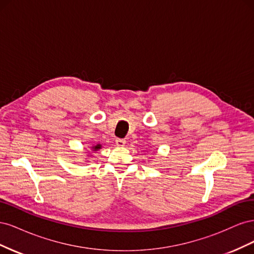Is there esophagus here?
Returning <instances> with one entry per match:
<instances>
[{"label": "esophagus", "mask_w": 254, "mask_h": 254, "mask_svg": "<svg viewBox=\"0 0 254 254\" xmlns=\"http://www.w3.org/2000/svg\"><path fill=\"white\" fill-rule=\"evenodd\" d=\"M115 143H117L118 147H124L125 144H126V141L123 140V139H117V141H115Z\"/></svg>", "instance_id": "1"}]
</instances>
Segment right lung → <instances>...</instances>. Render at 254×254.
Listing matches in <instances>:
<instances>
[{
	"mask_svg": "<svg viewBox=\"0 0 254 254\" xmlns=\"http://www.w3.org/2000/svg\"><path fill=\"white\" fill-rule=\"evenodd\" d=\"M102 148V144H96V145H92L91 146V151L94 152V151H97ZM89 157V156H88Z\"/></svg>",
	"mask_w": 254,
	"mask_h": 254,
	"instance_id": "obj_1",
	"label": "right lung"
}]
</instances>
